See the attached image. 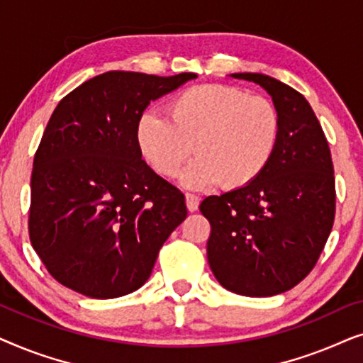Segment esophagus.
<instances>
[{
    "instance_id": "34e87169",
    "label": "esophagus",
    "mask_w": 363,
    "mask_h": 363,
    "mask_svg": "<svg viewBox=\"0 0 363 363\" xmlns=\"http://www.w3.org/2000/svg\"><path fill=\"white\" fill-rule=\"evenodd\" d=\"M185 201H186L188 211H191V213L196 211L198 206H200V198L195 196V195H191V193H186V195H185Z\"/></svg>"
}]
</instances>
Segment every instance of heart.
I'll list each match as a JSON object with an SVG mask.
<instances>
[{
	"mask_svg": "<svg viewBox=\"0 0 363 363\" xmlns=\"http://www.w3.org/2000/svg\"><path fill=\"white\" fill-rule=\"evenodd\" d=\"M279 138L281 116L269 99L220 84L186 89L167 104V117L145 111L135 125L138 153L162 178H175L195 152L182 175L188 190L251 185L269 167Z\"/></svg>",
	"mask_w": 363,
	"mask_h": 363,
	"instance_id": "1",
	"label": "heart"
}]
</instances>
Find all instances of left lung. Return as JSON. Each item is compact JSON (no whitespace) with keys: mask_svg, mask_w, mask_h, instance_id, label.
<instances>
[{"mask_svg":"<svg viewBox=\"0 0 363 363\" xmlns=\"http://www.w3.org/2000/svg\"><path fill=\"white\" fill-rule=\"evenodd\" d=\"M264 89L281 116L269 167L251 185L208 196L206 256L216 281L240 296L269 297L312 271L330 235L335 180L329 143L306 97L264 74H231Z\"/></svg>","mask_w":363,"mask_h":363,"instance_id":"obj_1","label":"left lung"}]
</instances>
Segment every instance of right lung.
Segmentation results:
<instances>
[{
	"label": "right lung",
	"mask_w": 363,
	"mask_h": 363,
	"mask_svg": "<svg viewBox=\"0 0 363 363\" xmlns=\"http://www.w3.org/2000/svg\"><path fill=\"white\" fill-rule=\"evenodd\" d=\"M195 77L111 71L54 108L34 155L29 238L62 286L113 299L150 277L186 205L142 160L135 125L148 104Z\"/></svg>",
	"instance_id": "right-lung-1"
}]
</instances>
